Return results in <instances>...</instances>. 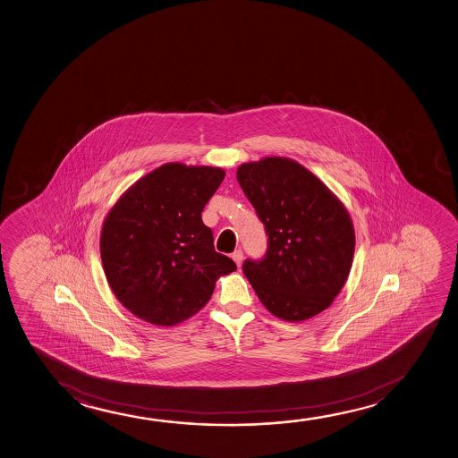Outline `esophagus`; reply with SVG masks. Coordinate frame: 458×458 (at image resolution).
I'll return each mask as SVG.
<instances>
[{
	"label": "esophagus",
	"mask_w": 458,
	"mask_h": 458,
	"mask_svg": "<svg viewBox=\"0 0 458 458\" xmlns=\"http://www.w3.org/2000/svg\"><path fill=\"white\" fill-rule=\"evenodd\" d=\"M232 258H233V261H234V263L238 264V267H239V266H241V264H242V258H244V253H242V250H241V249H238V250L233 251Z\"/></svg>",
	"instance_id": "obj_1"
}]
</instances>
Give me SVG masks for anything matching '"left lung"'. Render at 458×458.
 Segmentation results:
<instances>
[{
    "mask_svg": "<svg viewBox=\"0 0 458 458\" xmlns=\"http://www.w3.org/2000/svg\"><path fill=\"white\" fill-rule=\"evenodd\" d=\"M236 176L267 234L266 255L242 266L258 299L289 322L324 311L353 261L355 232L344 205L289 157L241 164Z\"/></svg>",
    "mask_w": 458,
    "mask_h": 458,
    "instance_id": "obj_1",
    "label": "left lung"
}]
</instances>
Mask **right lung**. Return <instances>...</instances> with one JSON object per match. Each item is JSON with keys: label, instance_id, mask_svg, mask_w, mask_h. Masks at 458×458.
Wrapping results in <instances>:
<instances>
[{"label": "right lung", "instance_id": "obj_1", "mask_svg": "<svg viewBox=\"0 0 458 458\" xmlns=\"http://www.w3.org/2000/svg\"><path fill=\"white\" fill-rule=\"evenodd\" d=\"M225 172L164 164L134 182L105 219L101 263L120 303L139 319L172 327L207 305L232 258L214 249L201 211Z\"/></svg>", "mask_w": 458, "mask_h": 458}]
</instances>
